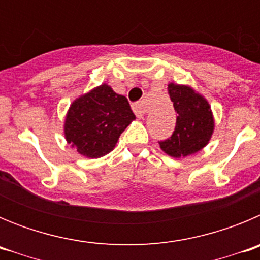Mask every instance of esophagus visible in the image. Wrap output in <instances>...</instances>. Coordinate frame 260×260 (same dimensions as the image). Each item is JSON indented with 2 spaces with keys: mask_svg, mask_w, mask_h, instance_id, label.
<instances>
[{
  "mask_svg": "<svg viewBox=\"0 0 260 260\" xmlns=\"http://www.w3.org/2000/svg\"><path fill=\"white\" fill-rule=\"evenodd\" d=\"M133 110H134V113L137 114L138 118H143L144 114L147 113V109H146V105L143 103H137V104L133 105Z\"/></svg>",
  "mask_w": 260,
  "mask_h": 260,
  "instance_id": "esophagus-1",
  "label": "esophagus"
}]
</instances>
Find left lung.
<instances>
[{
	"label": "left lung",
	"instance_id": "8db88e82",
	"mask_svg": "<svg viewBox=\"0 0 260 260\" xmlns=\"http://www.w3.org/2000/svg\"><path fill=\"white\" fill-rule=\"evenodd\" d=\"M168 93L177 112L176 127L171 138L158 142L172 157H185L203 148L213 133V117L207 100L187 86L171 83Z\"/></svg>",
	"mask_w": 260,
	"mask_h": 260
}]
</instances>
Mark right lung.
Segmentation results:
<instances>
[{"instance_id":"obj_1","label":"right lung","mask_w":260,"mask_h":260,"mask_svg":"<svg viewBox=\"0 0 260 260\" xmlns=\"http://www.w3.org/2000/svg\"><path fill=\"white\" fill-rule=\"evenodd\" d=\"M133 119L135 116L127 99L102 84L70 105L65 121L66 141L80 155L102 157L113 150Z\"/></svg>"}]
</instances>
